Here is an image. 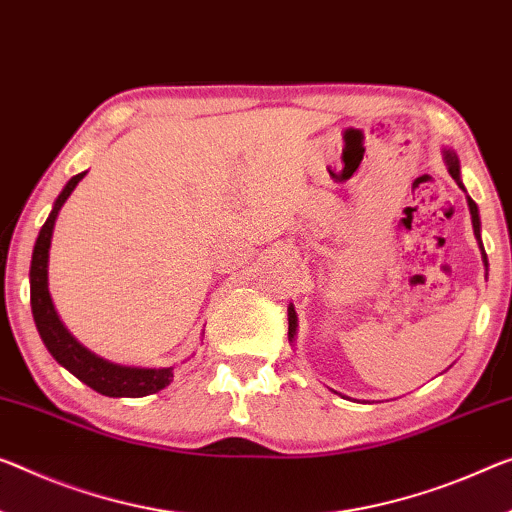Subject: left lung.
Listing matches in <instances>:
<instances>
[{
    "mask_svg": "<svg viewBox=\"0 0 512 512\" xmlns=\"http://www.w3.org/2000/svg\"><path fill=\"white\" fill-rule=\"evenodd\" d=\"M446 164H448V174H451V176L455 178V183H458V185L462 187V183H460V164H458V157L446 151ZM462 190H465V187H462ZM467 201H469L471 222H474V233H476V238L481 240V219H478V208H476V203L469 199V196H467ZM481 249H483V242H481ZM483 258H485V265H487L485 251H483ZM295 329H297V316H295L293 309H288V336H290V338L295 336Z\"/></svg>",
    "mask_w": 512,
    "mask_h": 512,
    "instance_id": "obj_1",
    "label": "left lung"
}]
</instances>
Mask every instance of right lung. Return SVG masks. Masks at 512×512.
Segmentation results:
<instances>
[{
    "label": "right lung",
    "instance_id": "1",
    "mask_svg": "<svg viewBox=\"0 0 512 512\" xmlns=\"http://www.w3.org/2000/svg\"><path fill=\"white\" fill-rule=\"evenodd\" d=\"M86 176V171L73 176L66 183L64 192L57 196L50 217L45 219L41 233H38L34 256H31V313H34L36 329L41 334L45 348L59 361L66 371L73 373L77 380H82L86 387L102 393L109 398H141L151 396L164 387H169L174 380V368H130L109 364V361L93 355L68 334V329L61 325V320L54 311L50 290H47V256H50L52 229L57 222V215L64 206L75 185Z\"/></svg>",
    "mask_w": 512,
    "mask_h": 512
}]
</instances>
